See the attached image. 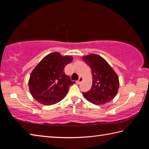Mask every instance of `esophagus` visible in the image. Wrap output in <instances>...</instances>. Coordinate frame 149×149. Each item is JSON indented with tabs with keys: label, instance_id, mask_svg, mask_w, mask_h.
Returning a JSON list of instances; mask_svg holds the SVG:
<instances>
[{
	"label": "esophagus",
	"instance_id": "obj_1",
	"mask_svg": "<svg viewBox=\"0 0 149 149\" xmlns=\"http://www.w3.org/2000/svg\"><path fill=\"white\" fill-rule=\"evenodd\" d=\"M83 78L81 77H80L79 78V79H78L77 81V84H81V82L83 81Z\"/></svg>",
	"mask_w": 149,
	"mask_h": 149
}]
</instances>
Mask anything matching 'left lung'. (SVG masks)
Returning <instances> with one entry per match:
<instances>
[{"label":"left lung","instance_id":"8db88e82","mask_svg":"<svg viewBox=\"0 0 149 149\" xmlns=\"http://www.w3.org/2000/svg\"><path fill=\"white\" fill-rule=\"evenodd\" d=\"M83 60L91 70L93 85L91 89L83 93L88 101L96 105L110 102L116 96L120 83L116 73L99 55L90 54Z\"/></svg>","mask_w":149,"mask_h":149}]
</instances>
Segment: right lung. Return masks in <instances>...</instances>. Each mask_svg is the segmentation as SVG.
I'll list each match as a JSON object with an SVG mask.
<instances>
[{"instance_id":"obj_1","label":"right lung","mask_w":149,"mask_h":149,"mask_svg":"<svg viewBox=\"0 0 149 149\" xmlns=\"http://www.w3.org/2000/svg\"><path fill=\"white\" fill-rule=\"evenodd\" d=\"M72 60V56H63L59 52H52L36 65L30 75L29 87L37 102L52 105L66 96L70 85L75 82L65 74L64 69Z\"/></svg>"}]
</instances>
